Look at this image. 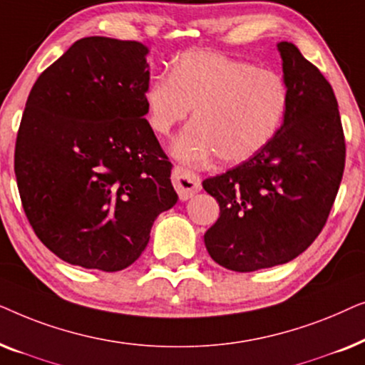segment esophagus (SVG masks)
<instances>
[{"label": "esophagus", "instance_id": "obj_1", "mask_svg": "<svg viewBox=\"0 0 365 365\" xmlns=\"http://www.w3.org/2000/svg\"><path fill=\"white\" fill-rule=\"evenodd\" d=\"M173 184L179 194L181 201H187L191 199L197 191H201V179L197 174H194L186 168L174 166L173 169Z\"/></svg>", "mask_w": 365, "mask_h": 365}]
</instances>
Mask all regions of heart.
<instances>
[{
  "label": "heart",
  "instance_id": "obj_1",
  "mask_svg": "<svg viewBox=\"0 0 365 365\" xmlns=\"http://www.w3.org/2000/svg\"><path fill=\"white\" fill-rule=\"evenodd\" d=\"M144 111L156 134H168L194 108L173 154L199 164L217 154L226 164L256 156L286 118L289 89L281 74L226 54L192 49L174 59L168 76L144 89Z\"/></svg>",
  "mask_w": 365,
  "mask_h": 365
}]
</instances>
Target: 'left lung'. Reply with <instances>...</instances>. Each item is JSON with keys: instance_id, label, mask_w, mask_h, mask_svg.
Masks as SVG:
<instances>
[{"instance_id": "1", "label": "left lung", "mask_w": 365, "mask_h": 365, "mask_svg": "<svg viewBox=\"0 0 365 365\" xmlns=\"http://www.w3.org/2000/svg\"><path fill=\"white\" fill-rule=\"evenodd\" d=\"M277 49L289 89L281 129L256 156L202 181L221 211L204 244L229 271L272 267L306 251L342 181L346 141L332 86L292 43Z\"/></svg>"}]
</instances>
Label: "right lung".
<instances>
[{
  "mask_svg": "<svg viewBox=\"0 0 365 365\" xmlns=\"http://www.w3.org/2000/svg\"><path fill=\"white\" fill-rule=\"evenodd\" d=\"M149 49L89 36L39 74L14 149L23 209L44 246L73 266L116 272L178 202L148 124Z\"/></svg>",
  "mask_w": 365,
  "mask_h": 365,
  "instance_id": "1",
  "label": "right lung"
}]
</instances>
